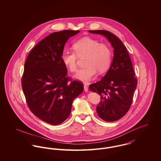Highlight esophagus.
<instances>
[{
    "mask_svg": "<svg viewBox=\"0 0 161 161\" xmlns=\"http://www.w3.org/2000/svg\"><path fill=\"white\" fill-rule=\"evenodd\" d=\"M84 90L86 91V92H88V86H87V85H86V84H85L84 85Z\"/></svg>",
    "mask_w": 161,
    "mask_h": 161,
    "instance_id": "esophagus-1",
    "label": "esophagus"
}]
</instances>
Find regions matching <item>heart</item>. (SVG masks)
I'll return each instance as SVG.
<instances>
[{"label": "heart", "instance_id": "1", "mask_svg": "<svg viewBox=\"0 0 161 161\" xmlns=\"http://www.w3.org/2000/svg\"><path fill=\"white\" fill-rule=\"evenodd\" d=\"M74 52H65L62 60L64 66L71 72H75L77 67L78 58L86 57L85 67L79 69L75 79L84 82L92 80L96 75L105 72L108 68L112 59L110 47L104 43H99L95 39L84 37L73 44Z\"/></svg>", "mask_w": 161, "mask_h": 161}]
</instances>
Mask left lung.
I'll use <instances>...</instances> for the list:
<instances>
[{"label":"left lung","instance_id":"left-lung-1","mask_svg":"<svg viewBox=\"0 0 161 161\" xmlns=\"http://www.w3.org/2000/svg\"><path fill=\"white\" fill-rule=\"evenodd\" d=\"M106 36L114 47V58L106 75L101 80L90 84V90L101 96L97 106L98 116L112 122L122 118L132 104L137 79L125 46L117 36L107 31H89Z\"/></svg>","mask_w":161,"mask_h":161}]
</instances>
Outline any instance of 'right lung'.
<instances>
[{
  "label": "right lung",
  "instance_id": "right-lung-1",
  "mask_svg": "<svg viewBox=\"0 0 161 161\" xmlns=\"http://www.w3.org/2000/svg\"><path fill=\"white\" fill-rule=\"evenodd\" d=\"M79 32L51 33L33 48L24 64L21 85L27 106L35 116L53 125L68 118L74 99L84 90L82 82L66 75L62 60L65 43Z\"/></svg>",
  "mask_w": 161,
  "mask_h": 161
}]
</instances>
